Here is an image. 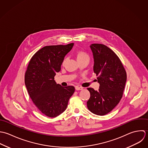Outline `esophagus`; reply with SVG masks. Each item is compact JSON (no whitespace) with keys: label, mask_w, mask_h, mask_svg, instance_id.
I'll return each instance as SVG.
<instances>
[{"label":"esophagus","mask_w":148,"mask_h":148,"mask_svg":"<svg viewBox=\"0 0 148 148\" xmlns=\"http://www.w3.org/2000/svg\"><path fill=\"white\" fill-rule=\"evenodd\" d=\"M75 90H82L83 88H81V87H79V86H76L75 88Z\"/></svg>","instance_id":"1"}]
</instances>
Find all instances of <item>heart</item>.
Here are the masks:
<instances>
[{"label":"heart","instance_id":"heart-1","mask_svg":"<svg viewBox=\"0 0 148 148\" xmlns=\"http://www.w3.org/2000/svg\"><path fill=\"white\" fill-rule=\"evenodd\" d=\"M77 58L78 61L82 60H88L89 61V59H90L89 55L86 53H85L84 51H77ZM66 59V58H64V59H63V63H64Z\"/></svg>","mask_w":148,"mask_h":148}]
</instances>
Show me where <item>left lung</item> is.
<instances>
[{"instance_id":"obj_1","label":"left lung","mask_w":148,"mask_h":148,"mask_svg":"<svg viewBox=\"0 0 148 148\" xmlns=\"http://www.w3.org/2000/svg\"><path fill=\"white\" fill-rule=\"evenodd\" d=\"M93 55L94 73L98 76L99 89L88 88L90 98L87 106L92 113L103 116L119 102L126 82V73L118 56L106 46L94 43L90 46Z\"/></svg>"}]
</instances>
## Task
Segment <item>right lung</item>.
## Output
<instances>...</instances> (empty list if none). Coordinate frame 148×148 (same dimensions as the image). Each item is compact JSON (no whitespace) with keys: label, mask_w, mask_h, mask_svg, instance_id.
Segmentation results:
<instances>
[{"label":"right lung","mask_w":148,"mask_h":148,"mask_svg":"<svg viewBox=\"0 0 148 148\" xmlns=\"http://www.w3.org/2000/svg\"><path fill=\"white\" fill-rule=\"evenodd\" d=\"M74 43L66 45L45 46L31 58L25 74V85L33 103L45 115L53 118L67 108L75 91L72 86L62 87L54 80L65 56Z\"/></svg>","instance_id":"1"}]
</instances>
